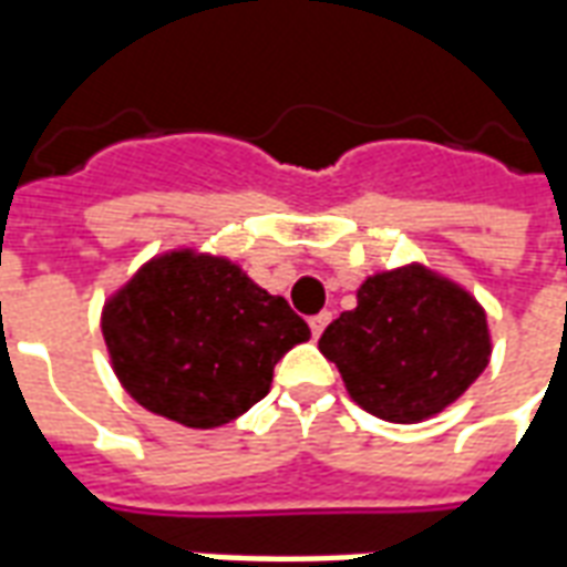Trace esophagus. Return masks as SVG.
Instances as JSON below:
<instances>
[{"instance_id": "1", "label": "esophagus", "mask_w": 567, "mask_h": 567, "mask_svg": "<svg viewBox=\"0 0 567 567\" xmlns=\"http://www.w3.org/2000/svg\"><path fill=\"white\" fill-rule=\"evenodd\" d=\"M328 321H331V312H319V316H312V319H309L312 337H321V331L328 328Z\"/></svg>"}]
</instances>
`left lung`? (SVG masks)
<instances>
[{
    "instance_id": "8db88e82",
    "label": "left lung",
    "mask_w": 567,
    "mask_h": 567,
    "mask_svg": "<svg viewBox=\"0 0 567 567\" xmlns=\"http://www.w3.org/2000/svg\"><path fill=\"white\" fill-rule=\"evenodd\" d=\"M358 406L413 425L443 413L486 370V312L462 285L422 264L368 276L358 307L340 312L319 340Z\"/></svg>"
}]
</instances>
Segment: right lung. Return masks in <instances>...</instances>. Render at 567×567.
<instances>
[{
  "mask_svg": "<svg viewBox=\"0 0 567 567\" xmlns=\"http://www.w3.org/2000/svg\"><path fill=\"white\" fill-rule=\"evenodd\" d=\"M103 337L136 404L185 427H218L270 392L276 361L307 343L309 328L234 260L178 248L109 297Z\"/></svg>",
  "mask_w": 567,
  "mask_h": 567,
  "instance_id": "add662e5",
  "label": "right lung"
}]
</instances>
